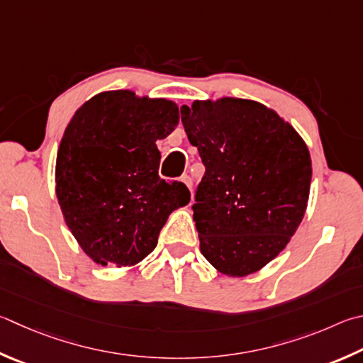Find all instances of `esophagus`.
<instances>
[{
	"label": "esophagus",
	"instance_id": "obj_1",
	"mask_svg": "<svg viewBox=\"0 0 363 363\" xmlns=\"http://www.w3.org/2000/svg\"><path fill=\"white\" fill-rule=\"evenodd\" d=\"M181 181L186 184L187 186V189L190 190V192H192V187H194V182H192V177H190L189 174H184L182 177H181Z\"/></svg>",
	"mask_w": 363,
	"mask_h": 363
}]
</instances>
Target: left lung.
<instances>
[{"instance_id":"1","label":"left lung","mask_w":363,"mask_h":363,"mask_svg":"<svg viewBox=\"0 0 363 363\" xmlns=\"http://www.w3.org/2000/svg\"><path fill=\"white\" fill-rule=\"evenodd\" d=\"M181 114L206 167L194 204L201 254L232 278L259 272L305 217L313 176L306 143L276 111L245 98L195 100Z\"/></svg>"}]
</instances>
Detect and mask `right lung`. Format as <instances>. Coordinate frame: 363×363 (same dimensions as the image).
<instances>
[{
  "instance_id": "add662e5",
  "label": "right lung",
  "mask_w": 363,
  "mask_h": 363,
  "mask_svg": "<svg viewBox=\"0 0 363 363\" xmlns=\"http://www.w3.org/2000/svg\"><path fill=\"white\" fill-rule=\"evenodd\" d=\"M177 123L174 101L108 90L85 101L65 128L55 194L69 232L98 265H138L169 214L190 201L182 182L159 177L157 141Z\"/></svg>"
}]
</instances>
